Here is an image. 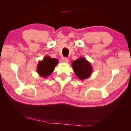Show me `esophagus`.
Wrapping results in <instances>:
<instances>
[{"label":"esophagus","mask_w":131,"mask_h":131,"mask_svg":"<svg viewBox=\"0 0 131 131\" xmlns=\"http://www.w3.org/2000/svg\"><path fill=\"white\" fill-rule=\"evenodd\" d=\"M62 60L63 62H65V63H68L69 62V59L67 58V57H63L62 59Z\"/></svg>","instance_id":"obj_1"}]
</instances>
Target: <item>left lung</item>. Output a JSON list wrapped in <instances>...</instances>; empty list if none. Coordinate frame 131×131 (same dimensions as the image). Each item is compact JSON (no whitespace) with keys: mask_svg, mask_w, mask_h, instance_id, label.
<instances>
[{"mask_svg":"<svg viewBox=\"0 0 131 131\" xmlns=\"http://www.w3.org/2000/svg\"><path fill=\"white\" fill-rule=\"evenodd\" d=\"M75 74L80 79H87L91 76L92 68L89 62L84 58H79L72 63Z\"/></svg>","mask_w":131,"mask_h":131,"instance_id":"obj_1","label":"left lung"}]
</instances>
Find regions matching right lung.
Segmentation results:
<instances>
[{
  "mask_svg": "<svg viewBox=\"0 0 131 131\" xmlns=\"http://www.w3.org/2000/svg\"><path fill=\"white\" fill-rule=\"evenodd\" d=\"M58 63V60L56 58H52L50 57L47 56L42 61H40L38 63L37 69V73L42 77L46 78L53 72L55 66Z\"/></svg>",
  "mask_w": 131,
  "mask_h": 131,
  "instance_id": "add662e5",
  "label": "right lung"
}]
</instances>
